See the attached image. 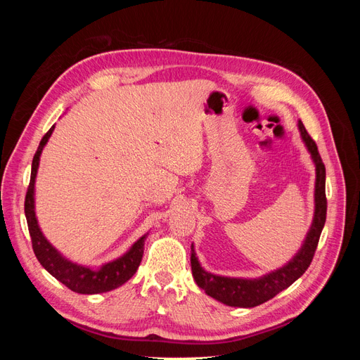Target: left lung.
I'll list each match as a JSON object with an SVG mask.
<instances>
[{"label": "left lung", "instance_id": "1", "mask_svg": "<svg viewBox=\"0 0 360 360\" xmlns=\"http://www.w3.org/2000/svg\"><path fill=\"white\" fill-rule=\"evenodd\" d=\"M297 126L303 143L307 144V148L315 163L314 219L307 234V238H304L302 248L299 249V252L294 255L285 266L279 267L275 271H270V274L257 279H243L219 276L205 271L201 267L192 245L191 266L195 282H197V285L200 288L205 291L207 296L216 299L217 302H222L228 304V307L254 308L261 303L274 299L278 292L288 288L294 281H297L304 271H307L314 258L315 249H317L323 226L326 222V212H328V200H326V168L319 153L317 144H315V141L309 136L300 120Z\"/></svg>", "mask_w": 360, "mask_h": 360}]
</instances>
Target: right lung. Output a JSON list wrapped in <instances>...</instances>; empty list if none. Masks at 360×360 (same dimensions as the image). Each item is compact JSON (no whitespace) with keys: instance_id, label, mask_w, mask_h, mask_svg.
Segmentation results:
<instances>
[{"instance_id":"1","label":"right lung","mask_w":360,"mask_h":360,"mask_svg":"<svg viewBox=\"0 0 360 360\" xmlns=\"http://www.w3.org/2000/svg\"><path fill=\"white\" fill-rule=\"evenodd\" d=\"M52 132L53 126L48 130L46 135L41 138L36 155L32 158L31 179L25 195V217L28 224V231L31 236L32 250H34L39 263L45 267L53 278L58 279L61 284H64L75 292L97 294L115 290L132 278L135 275V271L138 270L141 259H143L144 242L147 234L138 238L123 257L110 261V263L103 264L101 269H90L72 263L70 259L63 257L58 250L48 242V238L40 231L34 212V184L40 155Z\"/></svg>"}]
</instances>
